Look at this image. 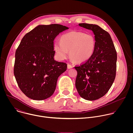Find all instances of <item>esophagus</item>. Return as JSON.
<instances>
[{
  "label": "esophagus",
  "instance_id": "esophagus-1",
  "mask_svg": "<svg viewBox=\"0 0 133 133\" xmlns=\"http://www.w3.org/2000/svg\"><path fill=\"white\" fill-rule=\"evenodd\" d=\"M72 67H73V66L72 65H71L70 64H67V68L68 69H70V68H72Z\"/></svg>",
  "mask_w": 133,
  "mask_h": 133
}]
</instances>
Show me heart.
I'll return each instance as SVG.
<instances>
[{"label":"heart","instance_id":"heart-1","mask_svg":"<svg viewBox=\"0 0 133 133\" xmlns=\"http://www.w3.org/2000/svg\"><path fill=\"white\" fill-rule=\"evenodd\" d=\"M95 39L93 35L82 31H73L63 35L60 42L56 41L54 49L60 61L66 59L69 55L77 63L88 61L94 54Z\"/></svg>","mask_w":133,"mask_h":133}]
</instances>
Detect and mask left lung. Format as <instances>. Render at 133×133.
Masks as SVG:
<instances>
[{"instance_id": "1", "label": "left lung", "mask_w": 133, "mask_h": 133, "mask_svg": "<svg viewBox=\"0 0 133 133\" xmlns=\"http://www.w3.org/2000/svg\"><path fill=\"white\" fill-rule=\"evenodd\" d=\"M79 26L92 31L95 48L88 61L75 66L77 71L75 86L82 98L97 100L108 91L115 80L117 52L107 31L96 25L83 23Z\"/></svg>"}]
</instances>
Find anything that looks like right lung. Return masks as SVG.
<instances>
[{"label":"right lung","mask_w":133,"mask_h":133,"mask_svg":"<svg viewBox=\"0 0 133 133\" xmlns=\"http://www.w3.org/2000/svg\"><path fill=\"white\" fill-rule=\"evenodd\" d=\"M68 29L59 24L39 25L23 38L15 52L14 73L27 97L41 101L54 94L58 77L67 67L54 60V41Z\"/></svg>","instance_id":"add662e5"}]
</instances>
